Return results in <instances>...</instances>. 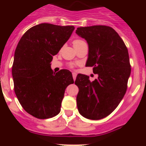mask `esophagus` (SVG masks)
<instances>
[{
    "instance_id": "obj_1",
    "label": "esophagus",
    "mask_w": 146,
    "mask_h": 146,
    "mask_svg": "<svg viewBox=\"0 0 146 146\" xmlns=\"http://www.w3.org/2000/svg\"><path fill=\"white\" fill-rule=\"evenodd\" d=\"M72 74H73V80H76V76H77V73H75V72H73V73H72Z\"/></svg>"
}]
</instances>
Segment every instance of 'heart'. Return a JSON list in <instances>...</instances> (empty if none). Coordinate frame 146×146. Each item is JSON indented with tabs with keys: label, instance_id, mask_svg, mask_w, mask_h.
I'll use <instances>...</instances> for the list:
<instances>
[{
	"label": "heart",
	"instance_id": "obj_1",
	"mask_svg": "<svg viewBox=\"0 0 146 146\" xmlns=\"http://www.w3.org/2000/svg\"><path fill=\"white\" fill-rule=\"evenodd\" d=\"M83 43H85L84 41L81 40V39H76V40L73 41V46H78V45H80V44H82ZM69 66H70V68H73L75 66V64H69Z\"/></svg>",
	"mask_w": 146,
	"mask_h": 146
}]
</instances>
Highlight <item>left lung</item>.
Segmentation results:
<instances>
[{"label": "left lung", "instance_id": "8db88e82", "mask_svg": "<svg viewBox=\"0 0 146 146\" xmlns=\"http://www.w3.org/2000/svg\"><path fill=\"white\" fill-rule=\"evenodd\" d=\"M76 34L89 47L86 66L93 67L98 78L78 74L76 101L79 113L85 118L98 120L110 115L123 99L131 74L128 49L121 38L109 26L78 27Z\"/></svg>", "mask_w": 146, "mask_h": 146}]
</instances>
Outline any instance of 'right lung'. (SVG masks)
Here are the masks:
<instances>
[{
	"mask_svg": "<svg viewBox=\"0 0 146 146\" xmlns=\"http://www.w3.org/2000/svg\"><path fill=\"white\" fill-rule=\"evenodd\" d=\"M75 27L42 23L29 29L16 47L12 75L14 90L25 110L37 119L56 116L65 90L73 83L71 72L51 68L53 56L68 40Z\"/></svg>",
	"mask_w": 146,
	"mask_h": 146,
	"instance_id": "add662e5",
	"label": "right lung"
}]
</instances>
